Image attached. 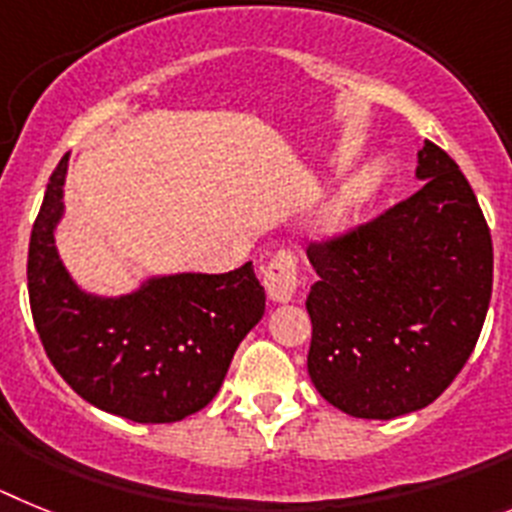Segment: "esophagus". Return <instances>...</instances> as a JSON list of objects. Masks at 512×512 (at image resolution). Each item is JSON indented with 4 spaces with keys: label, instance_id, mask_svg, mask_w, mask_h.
<instances>
[{
    "label": "esophagus",
    "instance_id": "obj_1",
    "mask_svg": "<svg viewBox=\"0 0 512 512\" xmlns=\"http://www.w3.org/2000/svg\"><path fill=\"white\" fill-rule=\"evenodd\" d=\"M262 283L273 301H291L299 288V257L291 250H278L262 265Z\"/></svg>",
    "mask_w": 512,
    "mask_h": 512
}]
</instances>
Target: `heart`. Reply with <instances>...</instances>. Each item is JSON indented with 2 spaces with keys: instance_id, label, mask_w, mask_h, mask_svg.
<instances>
[{
  "instance_id": "obj_1",
  "label": "heart",
  "mask_w": 512,
  "mask_h": 512,
  "mask_svg": "<svg viewBox=\"0 0 512 512\" xmlns=\"http://www.w3.org/2000/svg\"><path fill=\"white\" fill-rule=\"evenodd\" d=\"M384 177L386 170L379 159H373V162L363 164L358 172H353L348 180L342 182L340 193H337V201L332 206V219L345 221L355 211H361L363 206H368L381 190V185H384Z\"/></svg>"
}]
</instances>
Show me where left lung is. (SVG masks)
Masks as SVG:
<instances>
[{
	"label": "left lung",
	"mask_w": 512,
	"mask_h": 512,
	"mask_svg": "<svg viewBox=\"0 0 512 512\" xmlns=\"http://www.w3.org/2000/svg\"><path fill=\"white\" fill-rule=\"evenodd\" d=\"M422 188L376 219L306 247V368L337 410L391 420L448 389L492 296L490 226L459 164L425 141Z\"/></svg>",
	"instance_id": "1"
}]
</instances>
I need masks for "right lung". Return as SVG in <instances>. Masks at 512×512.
I'll use <instances>...</instances> for the list:
<instances>
[{
  "mask_svg": "<svg viewBox=\"0 0 512 512\" xmlns=\"http://www.w3.org/2000/svg\"><path fill=\"white\" fill-rule=\"evenodd\" d=\"M66 164L69 154L48 180L28 250L30 311L53 368L79 397L133 422H177L203 410L265 314L252 262L221 275L151 278L121 299L84 293L53 244Z\"/></svg>",
  "mask_w": 512,
  "mask_h": 512,
  "instance_id": "1",
  "label": "right lung"
}]
</instances>
